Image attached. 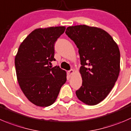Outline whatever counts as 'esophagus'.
<instances>
[{"label":"esophagus","mask_w":131,"mask_h":131,"mask_svg":"<svg viewBox=\"0 0 131 131\" xmlns=\"http://www.w3.org/2000/svg\"><path fill=\"white\" fill-rule=\"evenodd\" d=\"M73 73H74V71H73V70H72V69L70 70L69 71H68V74L70 76H71L72 75H73Z\"/></svg>","instance_id":"obj_1"}]
</instances>
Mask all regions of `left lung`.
Returning a JSON list of instances; mask_svg holds the SVG:
<instances>
[{"label": "left lung", "mask_w": 131, "mask_h": 131, "mask_svg": "<svg viewBox=\"0 0 131 131\" xmlns=\"http://www.w3.org/2000/svg\"><path fill=\"white\" fill-rule=\"evenodd\" d=\"M65 33L79 49L82 83L75 91L84 104L94 106L108 95L120 73L117 44L104 30L86 25L67 27Z\"/></svg>", "instance_id": "8db88e82"}]
</instances>
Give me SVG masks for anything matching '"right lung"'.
<instances>
[{
  "label": "right lung",
  "mask_w": 131,
  "mask_h": 131,
  "mask_svg": "<svg viewBox=\"0 0 131 131\" xmlns=\"http://www.w3.org/2000/svg\"><path fill=\"white\" fill-rule=\"evenodd\" d=\"M65 27L36 29L20 44L15 56L16 77L20 87L30 102L47 107L56 100L67 73L49 64L54 58V44Z\"/></svg>",
  "instance_id": "add662e5"
}]
</instances>
